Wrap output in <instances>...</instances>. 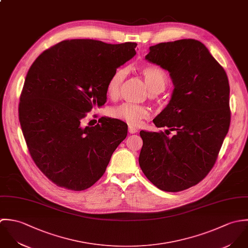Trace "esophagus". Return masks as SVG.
<instances>
[{"mask_svg": "<svg viewBox=\"0 0 248 248\" xmlns=\"http://www.w3.org/2000/svg\"><path fill=\"white\" fill-rule=\"evenodd\" d=\"M137 131H138V129H137L136 127H133V126H131V125L128 126V132H129L130 134H134V133H136Z\"/></svg>", "mask_w": 248, "mask_h": 248, "instance_id": "1", "label": "esophagus"}]
</instances>
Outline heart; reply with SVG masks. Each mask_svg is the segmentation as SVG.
<instances>
[{"label":"heart","mask_w":248,"mask_h":248,"mask_svg":"<svg viewBox=\"0 0 248 248\" xmlns=\"http://www.w3.org/2000/svg\"><path fill=\"white\" fill-rule=\"evenodd\" d=\"M141 75L149 88L153 94L162 92L168 84V76L166 72L156 66H148L141 69ZM126 76V70L124 68L117 69L110 77L106 91L110 97H115L121 88L123 81ZM110 116L124 121L131 125H139L143 120L149 117V109L143 105H138L130 102H124L110 109Z\"/></svg>","instance_id":"heart-1"}]
</instances>
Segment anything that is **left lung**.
I'll use <instances>...</instances> for the list:
<instances>
[{
  "instance_id": "8db88e82",
  "label": "left lung",
  "mask_w": 248,
  "mask_h": 248,
  "mask_svg": "<svg viewBox=\"0 0 248 248\" xmlns=\"http://www.w3.org/2000/svg\"><path fill=\"white\" fill-rule=\"evenodd\" d=\"M146 59L171 78V99L153 123L174 135L141 130L139 164L158 189L180 192L199 183L216 163L230 125L228 78L195 39L151 46Z\"/></svg>"
}]
</instances>
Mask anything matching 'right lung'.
<instances>
[{
    "instance_id": "obj_1",
    "label": "right lung",
    "mask_w": 248,
    "mask_h": 248,
    "mask_svg": "<svg viewBox=\"0 0 248 248\" xmlns=\"http://www.w3.org/2000/svg\"><path fill=\"white\" fill-rule=\"evenodd\" d=\"M137 44L64 40L31 66L19 104V121L38 169L55 185L82 191L105 172L127 135L122 121L100 118L83 126L86 113L106 101L113 73L136 54Z\"/></svg>"
}]
</instances>
